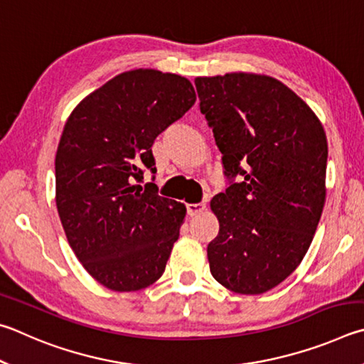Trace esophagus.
I'll return each instance as SVG.
<instances>
[{
	"instance_id": "esophagus-1",
	"label": "esophagus",
	"mask_w": 364,
	"mask_h": 364,
	"mask_svg": "<svg viewBox=\"0 0 364 364\" xmlns=\"http://www.w3.org/2000/svg\"><path fill=\"white\" fill-rule=\"evenodd\" d=\"M206 209V203H190V205H187V211L190 215H198L201 214L203 211Z\"/></svg>"
}]
</instances>
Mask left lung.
<instances>
[{"label":"left lung","mask_w":364,"mask_h":364,"mask_svg":"<svg viewBox=\"0 0 364 364\" xmlns=\"http://www.w3.org/2000/svg\"><path fill=\"white\" fill-rule=\"evenodd\" d=\"M195 86L230 178L211 201L219 235L208 245L209 269L227 289L262 294L297 269L314 240L326 200V134L272 76H198Z\"/></svg>","instance_id":"left-lung-1"}]
</instances>
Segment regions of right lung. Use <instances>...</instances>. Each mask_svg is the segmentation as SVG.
<instances>
[{"mask_svg": "<svg viewBox=\"0 0 364 364\" xmlns=\"http://www.w3.org/2000/svg\"><path fill=\"white\" fill-rule=\"evenodd\" d=\"M187 78L153 68L119 73L70 113L55 153V205L75 256L118 292L163 275L187 209L146 183L151 145L195 104Z\"/></svg>", "mask_w": 364, "mask_h": 364, "instance_id": "1", "label": "right lung"}]
</instances>
